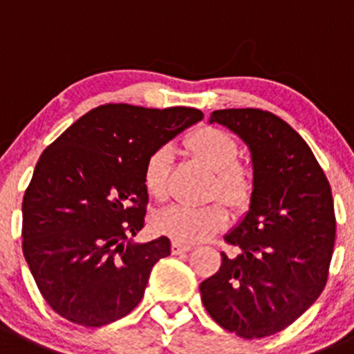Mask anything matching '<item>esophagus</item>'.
Returning <instances> with one entry per match:
<instances>
[{
	"mask_svg": "<svg viewBox=\"0 0 354 354\" xmlns=\"http://www.w3.org/2000/svg\"><path fill=\"white\" fill-rule=\"evenodd\" d=\"M190 250H192V244L178 243V241H173V244H171V252H173V255H180V253L190 252Z\"/></svg>",
	"mask_w": 354,
	"mask_h": 354,
	"instance_id": "1",
	"label": "esophagus"
}]
</instances>
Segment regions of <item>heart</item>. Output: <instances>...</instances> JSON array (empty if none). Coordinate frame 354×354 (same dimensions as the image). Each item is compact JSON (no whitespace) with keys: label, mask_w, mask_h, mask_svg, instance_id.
<instances>
[{"label":"heart","mask_w":354,"mask_h":354,"mask_svg":"<svg viewBox=\"0 0 354 354\" xmlns=\"http://www.w3.org/2000/svg\"><path fill=\"white\" fill-rule=\"evenodd\" d=\"M185 147L194 157L214 171L213 194H220L232 206L250 201L255 187L252 167L237 160L239 147L229 132L216 127L196 129L185 140ZM171 150L160 147L148 155L143 167V185L153 199L164 201L169 194ZM229 222V211L223 204L207 206L174 204L155 216V229L178 243H197L222 230Z\"/></svg>","instance_id":"obj_1"}]
</instances>
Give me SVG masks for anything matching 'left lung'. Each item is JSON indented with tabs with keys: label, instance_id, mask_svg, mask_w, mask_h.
Masks as SVG:
<instances>
[{
	"label": "left lung",
	"instance_id": "left-lung-1",
	"mask_svg": "<svg viewBox=\"0 0 354 354\" xmlns=\"http://www.w3.org/2000/svg\"><path fill=\"white\" fill-rule=\"evenodd\" d=\"M252 151L250 209L225 241L222 266L201 283L211 318L243 339H262L292 325L328 279L335 243L330 183L311 148L285 120L257 108L211 113Z\"/></svg>",
	"mask_w": 354,
	"mask_h": 354
}]
</instances>
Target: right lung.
<instances>
[{
  "label": "right lung",
  "instance_id": "1",
  "mask_svg": "<svg viewBox=\"0 0 354 354\" xmlns=\"http://www.w3.org/2000/svg\"><path fill=\"white\" fill-rule=\"evenodd\" d=\"M196 108L102 104L45 148L22 201V252L39 293L62 318L102 326L143 299L166 236L134 243L145 225L148 155L203 120Z\"/></svg>",
  "mask_w": 354,
  "mask_h": 354
}]
</instances>
